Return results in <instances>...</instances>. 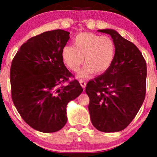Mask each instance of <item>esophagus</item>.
I'll list each match as a JSON object with an SVG mask.
<instances>
[{
    "instance_id": "34e87169",
    "label": "esophagus",
    "mask_w": 157,
    "mask_h": 157,
    "mask_svg": "<svg viewBox=\"0 0 157 157\" xmlns=\"http://www.w3.org/2000/svg\"><path fill=\"white\" fill-rule=\"evenodd\" d=\"M79 83H80V84H81V86H82L83 89H85L86 86V83L83 80H80V81H79Z\"/></svg>"
}]
</instances>
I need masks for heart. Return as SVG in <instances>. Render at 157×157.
Listing matches in <instances>:
<instances>
[{
  "mask_svg": "<svg viewBox=\"0 0 157 157\" xmlns=\"http://www.w3.org/2000/svg\"><path fill=\"white\" fill-rule=\"evenodd\" d=\"M74 47L66 46L62 50V58L71 70L76 71L83 63L86 65L77 74L78 78H86L92 73L101 74L106 71L113 63L116 46L108 36L91 33H81L75 38Z\"/></svg>",
  "mask_w": 157,
  "mask_h": 157,
  "instance_id": "obj_1",
  "label": "heart"
}]
</instances>
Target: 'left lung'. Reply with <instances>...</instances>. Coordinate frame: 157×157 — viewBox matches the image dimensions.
<instances>
[{
  "label": "left lung",
  "instance_id": "left-lung-1",
  "mask_svg": "<svg viewBox=\"0 0 157 157\" xmlns=\"http://www.w3.org/2000/svg\"><path fill=\"white\" fill-rule=\"evenodd\" d=\"M98 31L111 36L116 52L109 69L86 87L90 117L100 132H120L132 121L144 101L147 63L139 48L115 30Z\"/></svg>",
  "mask_w": 157,
  "mask_h": 157
}]
</instances>
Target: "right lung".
<instances>
[{
  "mask_svg": "<svg viewBox=\"0 0 157 157\" xmlns=\"http://www.w3.org/2000/svg\"><path fill=\"white\" fill-rule=\"evenodd\" d=\"M70 33L53 30L32 37L15 56L10 67L13 102L22 119L34 129L56 132L67 122L66 106L82 93L63 63L62 50Z\"/></svg>",
  "mask_w": 157,
  "mask_h": 157,
  "instance_id": "right-lung-1",
  "label": "right lung"
}]
</instances>
